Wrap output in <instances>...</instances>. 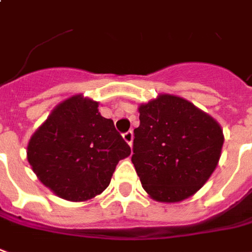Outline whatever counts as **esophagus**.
I'll list each match as a JSON object with an SVG mask.
<instances>
[{
    "instance_id": "1",
    "label": "esophagus",
    "mask_w": 252,
    "mask_h": 252,
    "mask_svg": "<svg viewBox=\"0 0 252 252\" xmlns=\"http://www.w3.org/2000/svg\"><path fill=\"white\" fill-rule=\"evenodd\" d=\"M123 138H124V140H126V143L129 144V146H132V142H133V133H132V131L126 132V133L123 135Z\"/></svg>"
}]
</instances>
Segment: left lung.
I'll list each match as a JSON object with an SVG mask.
<instances>
[{"label":"left lung","mask_w":252,"mask_h":252,"mask_svg":"<svg viewBox=\"0 0 252 252\" xmlns=\"http://www.w3.org/2000/svg\"><path fill=\"white\" fill-rule=\"evenodd\" d=\"M132 163L158 202L192 196L217 166L224 133L217 121L184 98L161 94L139 106Z\"/></svg>","instance_id":"left-lung-1"}]
</instances>
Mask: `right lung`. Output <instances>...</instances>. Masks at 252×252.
Segmentation results:
<instances>
[{"instance_id": "obj_1", "label": "right lung", "mask_w": 252, "mask_h": 252, "mask_svg": "<svg viewBox=\"0 0 252 252\" xmlns=\"http://www.w3.org/2000/svg\"><path fill=\"white\" fill-rule=\"evenodd\" d=\"M129 154L113 120L102 117L98 102L83 95L53 109L27 146L28 162L40 183L72 202L105 191L119 161Z\"/></svg>"}]
</instances>
